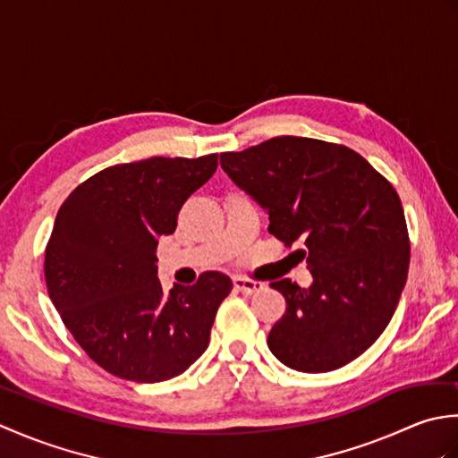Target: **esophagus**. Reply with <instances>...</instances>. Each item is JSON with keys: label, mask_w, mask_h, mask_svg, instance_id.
Returning <instances> with one entry per match:
<instances>
[{"label": "esophagus", "mask_w": 458, "mask_h": 458, "mask_svg": "<svg viewBox=\"0 0 458 458\" xmlns=\"http://www.w3.org/2000/svg\"><path fill=\"white\" fill-rule=\"evenodd\" d=\"M232 284H234L236 291H240V293H246V295H254V293H258V291L266 287L264 284H259V281L246 279V277H234L232 279Z\"/></svg>", "instance_id": "esophagus-1"}]
</instances>
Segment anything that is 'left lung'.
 I'll list each match as a JSON object with an SVG mask.
<instances>
[{"mask_svg":"<svg viewBox=\"0 0 458 458\" xmlns=\"http://www.w3.org/2000/svg\"><path fill=\"white\" fill-rule=\"evenodd\" d=\"M224 173L269 214V234L301 240L313 284H269L285 315L267 346L287 368L320 374L372 346L400 303L410 236L395 189L344 145L281 135L222 153Z\"/></svg>","mask_w":458,"mask_h":458,"instance_id":"obj_1","label":"left lung"}]
</instances>
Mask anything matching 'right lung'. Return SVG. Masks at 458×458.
<instances>
[{"label": "right lung", "instance_id": "obj_1", "mask_svg": "<svg viewBox=\"0 0 458 458\" xmlns=\"http://www.w3.org/2000/svg\"><path fill=\"white\" fill-rule=\"evenodd\" d=\"M218 167V155L114 165L79 184L58 208L45 250L47 291L64 327L96 364L140 384L182 374L208 348L232 291L220 271L165 293L159 238Z\"/></svg>", "mask_w": 458, "mask_h": 458}]
</instances>
